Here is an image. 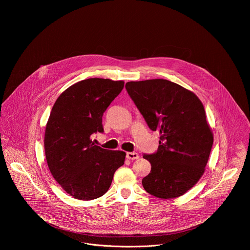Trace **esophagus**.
Listing matches in <instances>:
<instances>
[{
  "label": "esophagus",
  "mask_w": 250,
  "mask_h": 250,
  "mask_svg": "<svg viewBox=\"0 0 250 250\" xmlns=\"http://www.w3.org/2000/svg\"><path fill=\"white\" fill-rule=\"evenodd\" d=\"M126 158L129 160H137V159H139V154L136 152H127Z\"/></svg>",
  "instance_id": "obj_1"
}]
</instances>
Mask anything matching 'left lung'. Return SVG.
<instances>
[{
    "label": "left lung",
    "instance_id": "left-lung-1",
    "mask_svg": "<svg viewBox=\"0 0 250 250\" xmlns=\"http://www.w3.org/2000/svg\"><path fill=\"white\" fill-rule=\"evenodd\" d=\"M125 87L148 127L160 133L158 150L143 155L151 164L144 189L162 199L183 195L203 175L214 143L201 101L164 79L128 82Z\"/></svg>",
    "mask_w": 250,
    "mask_h": 250
}]
</instances>
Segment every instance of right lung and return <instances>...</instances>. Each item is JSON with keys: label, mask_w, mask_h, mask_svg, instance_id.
<instances>
[{"label": "right lung", "mask_w": 250, "mask_h": 250, "mask_svg": "<svg viewBox=\"0 0 250 250\" xmlns=\"http://www.w3.org/2000/svg\"><path fill=\"white\" fill-rule=\"evenodd\" d=\"M123 81L92 78L76 83L57 99L48 119L44 148L49 169L71 196L92 200L104 195L125 152L94 145L90 136L103 133L102 117L121 92Z\"/></svg>", "instance_id": "add662e5"}]
</instances>
